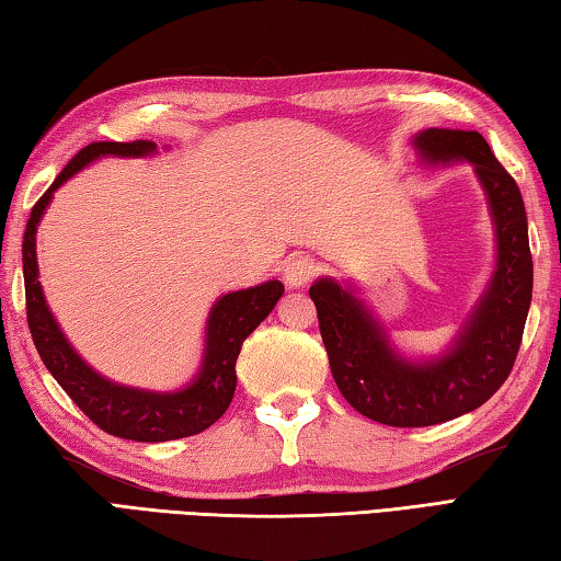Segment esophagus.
Listing matches in <instances>:
<instances>
[{"instance_id": "1", "label": "esophagus", "mask_w": 561, "mask_h": 561, "mask_svg": "<svg viewBox=\"0 0 561 561\" xmlns=\"http://www.w3.org/2000/svg\"><path fill=\"white\" fill-rule=\"evenodd\" d=\"M317 273V263L308 253H295V256L288 261L285 266V283L293 285V288H302L308 285Z\"/></svg>"}]
</instances>
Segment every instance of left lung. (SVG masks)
I'll return each mask as SVG.
<instances>
[{
  "instance_id": "1",
  "label": "left lung",
  "mask_w": 561,
  "mask_h": 561,
  "mask_svg": "<svg viewBox=\"0 0 561 561\" xmlns=\"http://www.w3.org/2000/svg\"><path fill=\"white\" fill-rule=\"evenodd\" d=\"M415 146L427 161L467 158L489 195L499 237V268L457 344L432 364L390 352L386 332L352 293L317 280L310 298L336 388L368 420L427 427L483 405L511 376L533 300V253L520 187L479 131L427 129Z\"/></svg>"
}]
</instances>
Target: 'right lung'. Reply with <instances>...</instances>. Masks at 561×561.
Returning <instances> with one entry per match:
<instances>
[{
  "label": "right lung",
  "instance_id": "right-lung-1",
  "mask_svg": "<svg viewBox=\"0 0 561 561\" xmlns=\"http://www.w3.org/2000/svg\"><path fill=\"white\" fill-rule=\"evenodd\" d=\"M153 141H98L80 149L56 181L38 197L31 209L24 231V288H26V320L38 356L60 388L70 396L84 415L100 430L114 437L134 442H168L197 435L225 415L237 390V358L247 336L266 320L283 295L280 280H268L256 288L229 293L215 302L207 320L205 362L193 386L178 393H146L124 386H114L98 376L82 358L72 352L66 336L58 330L48 312L44 290L38 283L36 266V227L48 207L53 190L68 178L82 171L100 156H146L153 153Z\"/></svg>",
  "mask_w": 561,
  "mask_h": 561
}]
</instances>
